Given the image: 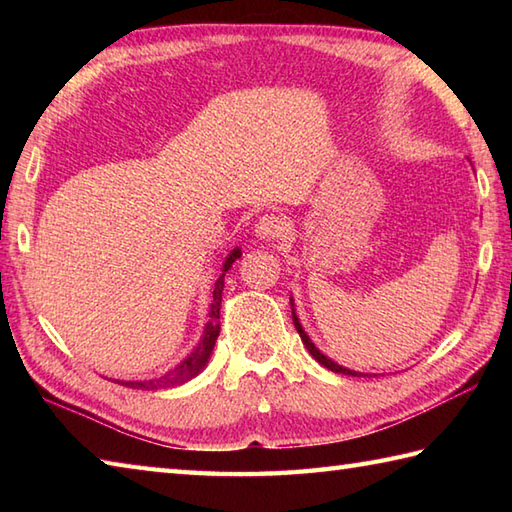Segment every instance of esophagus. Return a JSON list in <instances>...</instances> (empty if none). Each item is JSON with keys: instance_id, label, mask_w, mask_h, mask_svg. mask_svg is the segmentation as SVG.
<instances>
[{"instance_id": "34e87169", "label": "esophagus", "mask_w": 512, "mask_h": 512, "mask_svg": "<svg viewBox=\"0 0 512 512\" xmlns=\"http://www.w3.org/2000/svg\"><path fill=\"white\" fill-rule=\"evenodd\" d=\"M286 231H288V220L279 213H266V215L259 217L257 224H255V233H257V237H262V239L284 237Z\"/></svg>"}]
</instances>
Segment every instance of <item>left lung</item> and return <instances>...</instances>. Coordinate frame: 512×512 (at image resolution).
<instances>
[{"label": "left lung", "instance_id": "left-lung-1", "mask_svg": "<svg viewBox=\"0 0 512 512\" xmlns=\"http://www.w3.org/2000/svg\"><path fill=\"white\" fill-rule=\"evenodd\" d=\"M292 301V299H290ZM292 321H295V328H297V332H299V336H301V341H303V345L308 347V352L317 358V361L323 365V367H328L330 372H336V374H345V376H365V374H358V372H352V369H347V367H343V365H336L334 361H330L328 356L325 354H321L319 350H317V345H314L312 341H310V336L303 332V328H301V323H299V319H297V314H295V308H292Z\"/></svg>", "mask_w": 512, "mask_h": 512}]
</instances>
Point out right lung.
I'll list each match as a JSON object with an SVG mask.
<instances>
[{"instance_id":"obj_1","label":"right lung","mask_w":512,"mask_h":512,"mask_svg":"<svg viewBox=\"0 0 512 512\" xmlns=\"http://www.w3.org/2000/svg\"><path fill=\"white\" fill-rule=\"evenodd\" d=\"M242 255V250L235 248L231 255L226 257V262L222 266V275L217 277L215 281V288H213V303H211V310H209V321L204 325V334L198 343V347L184 358L180 365H176L167 372L165 376L154 378V380H116V383H121L125 387H132V389H147V391H156V389H165V387H176L187 383V380L198 376L202 369L206 367L213 352V345L217 341V334H220V308H222V290H224V275L228 273V268L233 266L235 259H239Z\"/></svg>"}]
</instances>
